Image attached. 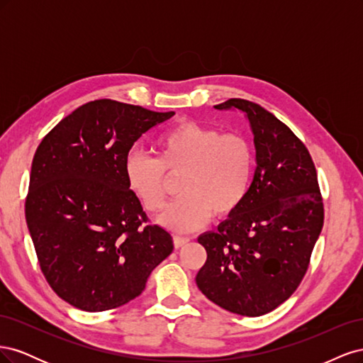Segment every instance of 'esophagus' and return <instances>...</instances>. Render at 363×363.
<instances>
[{"label": "esophagus", "instance_id": "1", "mask_svg": "<svg viewBox=\"0 0 363 363\" xmlns=\"http://www.w3.org/2000/svg\"><path fill=\"white\" fill-rule=\"evenodd\" d=\"M172 240H174V247L175 248H180V247H183V245H186V244L189 242V238H186V236H174Z\"/></svg>", "mask_w": 363, "mask_h": 363}]
</instances>
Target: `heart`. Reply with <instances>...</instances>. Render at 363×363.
<instances>
[{
	"mask_svg": "<svg viewBox=\"0 0 363 363\" xmlns=\"http://www.w3.org/2000/svg\"><path fill=\"white\" fill-rule=\"evenodd\" d=\"M157 157L131 151L124 160L130 192L147 212H160L179 179L180 199L160 218L177 232L225 219L244 204L255 172V150L239 133L183 121L156 140Z\"/></svg>",
	"mask_w": 363,
	"mask_h": 363,
	"instance_id": "heart-1",
	"label": "heart"
}]
</instances>
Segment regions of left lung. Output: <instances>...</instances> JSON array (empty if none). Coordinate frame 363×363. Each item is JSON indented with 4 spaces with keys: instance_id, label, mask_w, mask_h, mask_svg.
<instances>
[{
    "instance_id": "1",
    "label": "left lung",
    "mask_w": 363,
    "mask_h": 363,
    "mask_svg": "<svg viewBox=\"0 0 363 363\" xmlns=\"http://www.w3.org/2000/svg\"><path fill=\"white\" fill-rule=\"evenodd\" d=\"M242 111L257 167L244 204L216 232L199 238L207 260L196 286L223 309L260 316L300 286L324 224L323 195L309 150L272 113L240 98L215 108Z\"/></svg>"
}]
</instances>
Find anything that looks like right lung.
Returning a JSON list of instances; mask_svg holds the SVG:
<instances>
[{"label":"right lung","mask_w":363,"mask_h":363,"mask_svg":"<svg viewBox=\"0 0 363 363\" xmlns=\"http://www.w3.org/2000/svg\"><path fill=\"white\" fill-rule=\"evenodd\" d=\"M174 112L115 100L86 103L42 139L31 163L26 221L40 271L80 311L116 309L145 289L172 252L124 179L135 142Z\"/></svg>","instance_id":"add662e5"}]
</instances>
